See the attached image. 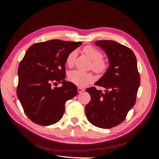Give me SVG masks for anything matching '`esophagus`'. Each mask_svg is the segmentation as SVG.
Instances as JSON below:
<instances>
[{
  "label": "esophagus",
  "instance_id": "1",
  "mask_svg": "<svg viewBox=\"0 0 159 159\" xmlns=\"http://www.w3.org/2000/svg\"><path fill=\"white\" fill-rule=\"evenodd\" d=\"M85 90V89L84 88H81V87H79L78 88V91L79 93H81V92H83V91Z\"/></svg>",
  "mask_w": 159,
  "mask_h": 159
}]
</instances>
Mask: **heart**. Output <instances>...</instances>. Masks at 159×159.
Listing matches in <instances>:
<instances>
[{"label": "heart", "instance_id": "heart-1", "mask_svg": "<svg viewBox=\"0 0 159 159\" xmlns=\"http://www.w3.org/2000/svg\"><path fill=\"white\" fill-rule=\"evenodd\" d=\"M83 51L88 56L89 58L92 60L91 68L96 73H103L107 69L108 64L107 61L102 58L103 54L102 52L95 47L87 46L84 48ZM76 55V51L71 52L66 57V64L68 66H71L74 64ZM69 80L72 83L78 86H85L90 84L93 80L92 74L80 70L72 71L69 74Z\"/></svg>", "mask_w": 159, "mask_h": 159}]
</instances>
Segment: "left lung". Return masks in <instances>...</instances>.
<instances>
[{
    "instance_id": "8db88e82",
    "label": "left lung",
    "mask_w": 159,
    "mask_h": 159,
    "mask_svg": "<svg viewBox=\"0 0 159 159\" xmlns=\"http://www.w3.org/2000/svg\"><path fill=\"white\" fill-rule=\"evenodd\" d=\"M95 44L108 56L109 68L95 84L106 90L102 92L95 87L86 89L91 100L85 114L94 126L110 129L121 124L135 104L141 78L136 56L129 48L113 40H98Z\"/></svg>"
}]
</instances>
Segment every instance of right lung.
<instances>
[{"instance_id":"1","label":"right lung","mask_w":159,"mask_h":159,"mask_svg":"<svg viewBox=\"0 0 159 159\" xmlns=\"http://www.w3.org/2000/svg\"><path fill=\"white\" fill-rule=\"evenodd\" d=\"M81 42L52 40L32 44L18 69L16 93L24 111L32 122L50 125L63 117L66 101L78 94L75 84L66 81L65 64ZM62 81L61 87L52 84Z\"/></svg>"}]
</instances>
